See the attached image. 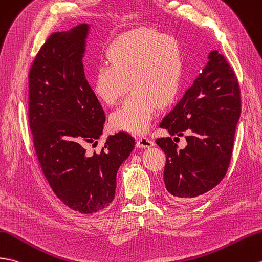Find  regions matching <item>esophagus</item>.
Masks as SVG:
<instances>
[{"label": "esophagus", "mask_w": 262, "mask_h": 262, "mask_svg": "<svg viewBox=\"0 0 262 262\" xmlns=\"http://www.w3.org/2000/svg\"><path fill=\"white\" fill-rule=\"evenodd\" d=\"M136 146L138 148H149L151 146H154V143L148 139L147 137L138 136L136 138Z\"/></svg>", "instance_id": "1"}]
</instances>
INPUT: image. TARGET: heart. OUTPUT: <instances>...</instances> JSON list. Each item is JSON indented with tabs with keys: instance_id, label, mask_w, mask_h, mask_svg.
Masks as SVG:
<instances>
[{
	"instance_id": "b5f03b06",
	"label": "heart",
	"mask_w": 262,
	"mask_h": 262,
	"mask_svg": "<svg viewBox=\"0 0 262 262\" xmlns=\"http://www.w3.org/2000/svg\"><path fill=\"white\" fill-rule=\"evenodd\" d=\"M108 66L96 70L91 88L95 97L114 106L127 90L133 93L111 116L114 129L144 134L157 108L171 105L183 77L184 58L174 36L138 28L121 33L105 51Z\"/></svg>"
}]
</instances>
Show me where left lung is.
I'll return each mask as SVG.
<instances>
[{
  "label": "left lung",
  "instance_id": "8db88e82",
  "mask_svg": "<svg viewBox=\"0 0 262 262\" xmlns=\"http://www.w3.org/2000/svg\"><path fill=\"white\" fill-rule=\"evenodd\" d=\"M173 111L160 123L171 136L185 135L179 149L171 137L157 138L166 155L164 183L183 201L209 192L226 175L241 113L240 87L234 71L216 50Z\"/></svg>",
  "mask_w": 262,
  "mask_h": 262
}]
</instances>
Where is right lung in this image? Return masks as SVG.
Segmentation results:
<instances>
[{
	"mask_svg": "<svg viewBox=\"0 0 262 262\" xmlns=\"http://www.w3.org/2000/svg\"><path fill=\"white\" fill-rule=\"evenodd\" d=\"M89 29L82 23L52 33L29 74V124L42 172L56 195L83 214L113 202L118 168L135 147V139L119 132L108 136L100 153H86L105 124L83 70Z\"/></svg>",
	"mask_w": 262,
	"mask_h": 262,
	"instance_id": "add662e5",
	"label": "right lung"
}]
</instances>
